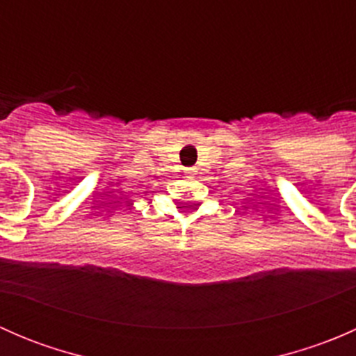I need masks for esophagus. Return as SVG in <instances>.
<instances>
[{
    "label": "esophagus",
    "mask_w": 356,
    "mask_h": 356,
    "mask_svg": "<svg viewBox=\"0 0 356 356\" xmlns=\"http://www.w3.org/2000/svg\"><path fill=\"white\" fill-rule=\"evenodd\" d=\"M184 174L188 175V177H195V175L198 174V170H196V168H186Z\"/></svg>",
    "instance_id": "34e87169"
}]
</instances>
